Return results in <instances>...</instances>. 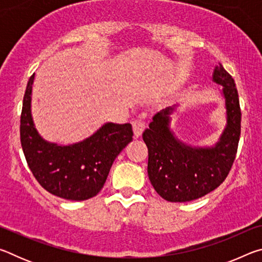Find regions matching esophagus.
Segmentation results:
<instances>
[{
  "label": "esophagus",
  "instance_id": "obj_1",
  "mask_svg": "<svg viewBox=\"0 0 262 262\" xmlns=\"http://www.w3.org/2000/svg\"><path fill=\"white\" fill-rule=\"evenodd\" d=\"M132 126H133V130H134V135L136 137H139L142 135V133H143V130H144L145 122L143 121V119L136 118L135 120H133Z\"/></svg>",
  "mask_w": 262,
  "mask_h": 262
}]
</instances>
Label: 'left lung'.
<instances>
[{
  "label": "left lung",
  "instance_id": "left-lung-1",
  "mask_svg": "<svg viewBox=\"0 0 262 262\" xmlns=\"http://www.w3.org/2000/svg\"><path fill=\"white\" fill-rule=\"evenodd\" d=\"M212 79L223 85L228 120L214 148H192L177 140L168 129L172 107L155 114L142 135L149 152V179L166 201L187 202L205 196L227 179L236 158L242 122L236 84L221 63Z\"/></svg>",
  "mask_w": 262,
  "mask_h": 262
}]
</instances>
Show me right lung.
Instances as JSON below:
<instances>
[{
	"instance_id": "right-lung-1",
	"label": "right lung",
	"mask_w": 262,
	"mask_h": 262,
	"mask_svg": "<svg viewBox=\"0 0 262 262\" xmlns=\"http://www.w3.org/2000/svg\"><path fill=\"white\" fill-rule=\"evenodd\" d=\"M34 74L26 85L20 114V143L31 172L47 192L66 200L96 196L107 179L111 166L133 140L130 123H106L79 143L62 147L43 141L31 117Z\"/></svg>"
}]
</instances>
